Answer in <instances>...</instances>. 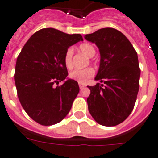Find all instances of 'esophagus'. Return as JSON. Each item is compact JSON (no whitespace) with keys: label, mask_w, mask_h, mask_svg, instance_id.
I'll return each instance as SVG.
<instances>
[{"label":"esophagus","mask_w":158,"mask_h":158,"mask_svg":"<svg viewBox=\"0 0 158 158\" xmlns=\"http://www.w3.org/2000/svg\"><path fill=\"white\" fill-rule=\"evenodd\" d=\"M85 87V86L84 85V84H79V87L81 89H82V88H84V87Z\"/></svg>","instance_id":"34e87169"}]
</instances>
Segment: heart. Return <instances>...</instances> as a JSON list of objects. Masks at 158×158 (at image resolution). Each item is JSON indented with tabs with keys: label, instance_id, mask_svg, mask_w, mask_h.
Returning <instances> with one entry per match:
<instances>
[{
	"label": "heart",
	"instance_id": "heart-1",
	"mask_svg": "<svg viewBox=\"0 0 158 158\" xmlns=\"http://www.w3.org/2000/svg\"><path fill=\"white\" fill-rule=\"evenodd\" d=\"M80 51L84 53L87 57H93L95 54V48L92 44L89 43H83L79 46ZM73 49L68 48L64 54V64L68 69H71L73 66ZM95 74L94 70L92 68H86L84 69H76L71 71L69 74V77L71 79L76 81L80 84H86Z\"/></svg>",
	"mask_w": 158,
	"mask_h": 158
}]
</instances>
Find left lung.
Segmentation results:
<instances>
[{
  "instance_id": "left-lung-1",
  "label": "left lung",
  "mask_w": 158,
  "mask_h": 158,
  "mask_svg": "<svg viewBox=\"0 0 158 158\" xmlns=\"http://www.w3.org/2000/svg\"><path fill=\"white\" fill-rule=\"evenodd\" d=\"M84 38L99 48L101 60L95 80L104 83L87 87L89 112L101 125L116 126L131 114L137 100L140 74L137 52L114 28H102Z\"/></svg>"
}]
</instances>
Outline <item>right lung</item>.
I'll list each match as a JSON object with an SVG mask.
<instances>
[{"instance_id":"add662e5","label":"right lung","mask_w":158,"mask_h":158,"mask_svg":"<svg viewBox=\"0 0 158 158\" xmlns=\"http://www.w3.org/2000/svg\"><path fill=\"white\" fill-rule=\"evenodd\" d=\"M81 40L79 34L43 28L30 37L18 55L15 74L18 98L30 118L41 125L61 121L79 93L77 81L66 80L64 58L68 48Z\"/></svg>"}]
</instances>
